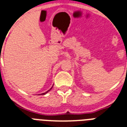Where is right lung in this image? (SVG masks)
<instances>
[{
	"mask_svg": "<svg viewBox=\"0 0 127 127\" xmlns=\"http://www.w3.org/2000/svg\"><path fill=\"white\" fill-rule=\"evenodd\" d=\"M52 88H53V87H52ZM52 88H51V89H50L48 90V91H46V93H42V94H40V95H45V94H46V93H48V91H51V89H52Z\"/></svg>",
	"mask_w": 127,
	"mask_h": 127,
	"instance_id": "right-lung-1",
	"label": "right lung"
}]
</instances>
